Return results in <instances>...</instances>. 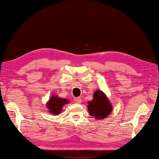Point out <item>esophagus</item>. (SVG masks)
<instances>
[{"label":"esophagus","mask_w":159,"mask_h":159,"mask_svg":"<svg viewBox=\"0 0 159 159\" xmlns=\"http://www.w3.org/2000/svg\"><path fill=\"white\" fill-rule=\"evenodd\" d=\"M74 101H75L76 103H80L81 101H82L81 98H80V97L75 98H74Z\"/></svg>","instance_id":"esophagus-1"}]
</instances>
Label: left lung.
<instances>
[{
  "label": "left lung",
  "mask_w": 159,
  "mask_h": 159,
  "mask_svg": "<svg viewBox=\"0 0 159 159\" xmlns=\"http://www.w3.org/2000/svg\"><path fill=\"white\" fill-rule=\"evenodd\" d=\"M93 100L88 102V111L90 115L96 120H102L106 118L112 110V106L105 94L101 90H96Z\"/></svg>",
  "instance_id": "left-lung-1"
}]
</instances>
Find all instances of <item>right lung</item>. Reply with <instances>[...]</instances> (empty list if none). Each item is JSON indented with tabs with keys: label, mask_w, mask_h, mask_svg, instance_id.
Masks as SVG:
<instances>
[{
	"label": "right lung",
	"mask_w": 159,
	"mask_h": 159,
	"mask_svg": "<svg viewBox=\"0 0 159 159\" xmlns=\"http://www.w3.org/2000/svg\"><path fill=\"white\" fill-rule=\"evenodd\" d=\"M68 103H69V100L68 99H62L53 95L47 102V106L52 115H58L61 112L62 107L65 104Z\"/></svg>",
	"instance_id": "add662e5"
}]
</instances>
